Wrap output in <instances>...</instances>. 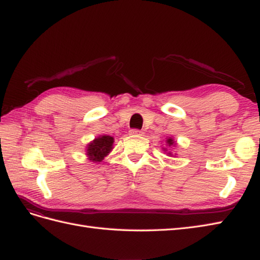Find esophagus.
<instances>
[{
	"label": "esophagus",
	"mask_w": 260,
	"mask_h": 260,
	"mask_svg": "<svg viewBox=\"0 0 260 260\" xmlns=\"http://www.w3.org/2000/svg\"><path fill=\"white\" fill-rule=\"evenodd\" d=\"M129 134L131 135H143V132L140 131V129H131L129 131Z\"/></svg>",
	"instance_id": "obj_1"
}]
</instances>
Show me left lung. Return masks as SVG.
I'll return each mask as SVG.
<instances>
[{
	"mask_svg": "<svg viewBox=\"0 0 260 260\" xmlns=\"http://www.w3.org/2000/svg\"><path fill=\"white\" fill-rule=\"evenodd\" d=\"M166 143H167V145H168V146H175V145H176V142H175V140H174V139H172V137H168ZM164 151H167V149H165V147H164ZM168 154H169V155H172V154H171V152H169V153H168Z\"/></svg>",
	"mask_w": 260,
	"mask_h": 260,
	"instance_id": "1",
	"label": "left lung"
}]
</instances>
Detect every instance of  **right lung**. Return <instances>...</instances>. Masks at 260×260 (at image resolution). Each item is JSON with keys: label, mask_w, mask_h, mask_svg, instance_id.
Wrapping results in <instances>:
<instances>
[{"label": "right lung", "mask_w": 260, "mask_h": 260, "mask_svg": "<svg viewBox=\"0 0 260 260\" xmlns=\"http://www.w3.org/2000/svg\"><path fill=\"white\" fill-rule=\"evenodd\" d=\"M113 144L114 137L109 135H100L86 146V155L91 161L101 162L113 150Z\"/></svg>", "instance_id": "right-lung-1"}]
</instances>
